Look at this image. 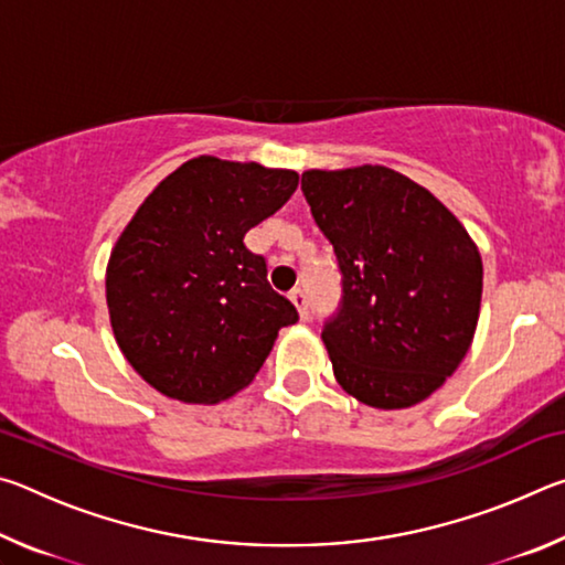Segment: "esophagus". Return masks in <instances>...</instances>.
<instances>
[{
    "label": "esophagus",
    "mask_w": 565,
    "mask_h": 565,
    "mask_svg": "<svg viewBox=\"0 0 565 565\" xmlns=\"http://www.w3.org/2000/svg\"><path fill=\"white\" fill-rule=\"evenodd\" d=\"M289 299L294 301L296 311H299V317H301V319L309 317V299H306V294H303L301 289H294V291L289 294Z\"/></svg>",
    "instance_id": "1"
}]
</instances>
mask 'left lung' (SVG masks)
Returning a JSON list of instances; mask_svg holds the SVG:
<instances>
[{
  "mask_svg": "<svg viewBox=\"0 0 565 565\" xmlns=\"http://www.w3.org/2000/svg\"><path fill=\"white\" fill-rule=\"evenodd\" d=\"M301 191L343 274L321 333L339 386L371 408L428 398L471 349L483 262L456 214L381 164L309 169Z\"/></svg>",
  "mask_w": 565,
  "mask_h": 565,
  "instance_id": "1",
  "label": "left lung"
}]
</instances>
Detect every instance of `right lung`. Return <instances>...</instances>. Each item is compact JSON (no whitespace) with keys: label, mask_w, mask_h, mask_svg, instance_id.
Instances as JSON below:
<instances>
[{"label":"right lung","mask_w":565,"mask_h":565,"mask_svg":"<svg viewBox=\"0 0 565 565\" xmlns=\"http://www.w3.org/2000/svg\"><path fill=\"white\" fill-rule=\"evenodd\" d=\"M296 186L294 169L202 154L161 179L124 226L107 262L109 323L159 394L181 404L234 396L299 321L244 246Z\"/></svg>","instance_id":"add662e5"}]
</instances>
